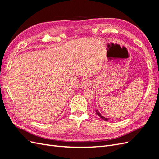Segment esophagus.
<instances>
[{"mask_svg":"<svg viewBox=\"0 0 159 159\" xmlns=\"http://www.w3.org/2000/svg\"><path fill=\"white\" fill-rule=\"evenodd\" d=\"M91 84H92V83H91V81L90 80H86L84 81L82 83H81V88H82L83 89H86L88 87H89V86H91Z\"/></svg>","mask_w":159,"mask_h":159,"instance_id":"1","label":"esophagus"}]
</instances>
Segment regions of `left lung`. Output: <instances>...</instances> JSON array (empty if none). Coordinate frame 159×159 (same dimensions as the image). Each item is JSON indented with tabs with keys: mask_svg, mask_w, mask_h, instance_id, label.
Segmentation results:
<instances>
[{
	"mask_svg": "<svg viewBox=\"0 0 159 159\" xmlns=\"http://www.w3.org/2000/svg\"><path fill=\"white\" fill-rule=\"evenodd\" d=\"M95 112H96V114H97L100 118H102L103 120H104V121H109V119L108 118H105L103 116H102V115H101V113L98 111V110H96Z\"/></svg>",
	"mask_w": 159,
	"mask_h": 159,
	"instance_id": "obj_1",
	"label": "left lung"
}]
</instances>
